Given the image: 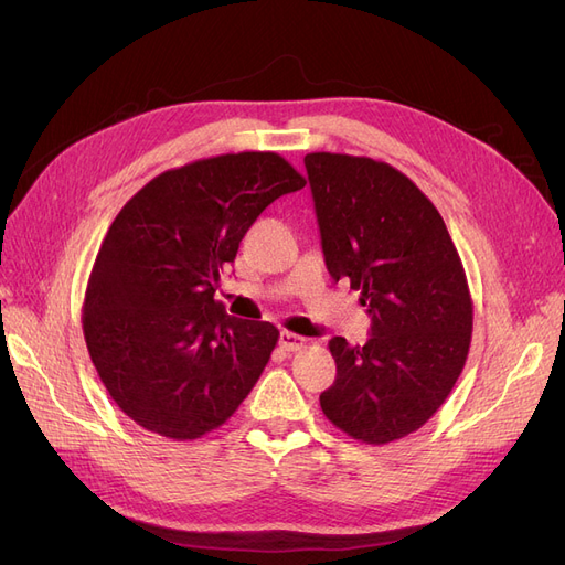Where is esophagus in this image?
<instances>
[{
	"mask_svg": "<svg viewBox=\"0 0 565 565\" xmlns=\"http://www.w3.org/2000/svg\"><path fill=\"white\" fill-rule=\"evenodd\" d=\"M306 344H309V339H303V337H299L295 332H287V330L280 332V347L285 351H301Z\"/></svg>",
	"mask_w": 565,
	"mask_h": 565,
	"instance_id": "esophagus-1",
	"label": "esophagus"
}]
</instances>
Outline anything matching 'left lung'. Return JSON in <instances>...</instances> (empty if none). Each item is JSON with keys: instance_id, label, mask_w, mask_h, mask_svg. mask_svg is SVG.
Wrapping results in <instances>:
<instances>
[{"instance_id": "8db88e82", "label": "left lung", "mask_w": 565, "mask_h": 565, "mask_svg": "<svg viewBox=\"0 0 565 565\" xmlns=\"http://www.w3.org/2000/svg\"><path fill=\"white\" fill-rule=\"evenodd\" d=\"M322 254L372 316V337L330 339L334 384L320 407L347 436L386 446L446 403L465 370L473 301L446 221L396 167L344 152H309Z\"/></svg>"}]
</instances>
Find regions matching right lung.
<instances>
[{
    "mask_svg": "<svg viewBox=\"0 0 565 565\" xmlns=\"http://www.w3.org/2000/svg\"><path fill=\"white\" fill-rule=\"evenodd\" d=\"M303 185L278 152H228L167 169L115 216L82 330L110 398L146 431L202 438L262 377L278 328L226 316L214 292L256 216Z\"/></svg>",
    "mask_w": 565,
    "mask_h": 565,
    "instance_id": "obj_1",
    "label": "right lung"
}]
</instances>
